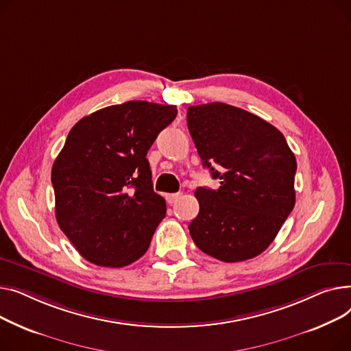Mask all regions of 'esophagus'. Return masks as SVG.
<instances>
[{
    "label": "esophagus",
    "instance_id": "esophagus-1",
    "mask_svg": "<svg viewBox=\"0 0 351 351\" xmlns=\"http://www.w3.org/2000/svg\"><path fill=\"white\" fill-rule=\"evenodd\" d=\"M180 197H181V194H180V193H176V194H167V195H166V199H167V202H169V204H176V202L180 199Z\"/></svg>",
    "mask_w": 351,
    "mask_h": 351
}]
</instances>
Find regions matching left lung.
<instances>
[{
  "instance_id": "1",
  "label": "left lung",
  "mask_w": 351,
  "mask_h": 351,
  "mask_svg": "<svg viewBox=\"0 0 351 351\" xmlns=\"http://www.w3.org/2000/svg\"><path fill=\"white\" fill-rule=\"evenodd\" d=\"M187 126L202 166L221 180L218 190H195L193 241L222 262L258 256L295 207V154L271 123L226 103L190 106Z\"/></svg>"
}]
</instances>
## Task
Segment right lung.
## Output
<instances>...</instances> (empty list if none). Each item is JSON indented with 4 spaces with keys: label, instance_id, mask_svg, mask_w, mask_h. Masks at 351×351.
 I'll return each instance as SVG.
<instances>
[{
    "label": "right lung",
    "instance_id": "obj_1",
    "mask_svg": "<svg viewBox=\"0 0 351 351\" xmlns=\"http://www.w3.org/2000/svg\"><path fill=\"white\" fill-rule=\"evenodd\" d=\"M177 116L173 105L130 100L80 119L52 166L55 215L86 261L123 267L141 258L166 217L146 158Z\"/></svg>",
    "mask_w": 351,
    "mask_h": 351
}]
</instances>
